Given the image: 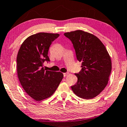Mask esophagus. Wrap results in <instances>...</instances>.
I'll return each mask as SVG.
<instances>
[{
	"instance_id": "obj_1",
	"label": "esophagus",
	"mask_w": 127,
	"mask_h": 127,
	"mask_svg": "<svg viewBox=\"0 0 127 127\" xmlns=\"http://www.w3.org/2000/svg\"><path fill=\"white\" fill-rule=\"evenodd\" d=\"M68 74V73H63V75H64V77H66L67 75Z\"/></svg>"
}]
</instances>
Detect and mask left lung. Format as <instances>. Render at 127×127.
I'll use <instances>...</instances> for the list:
<instances>
[{
    "mask_svg": "<svg viewBox=\"0 0 127 127\" xmlns=\"http://www.w3.org/2000/svg\"><path fill=\"white\" fill-rule=\"evenodd\" d=\"M64 34L71 41L77 59L82 62L81 71L75 73L78 80L71 86L72 91L80 98L92 99L108 83L112 68L110 56L102 42L92 34L78 30Z\"/></svg>",
    "mask_w": 127,
    "mask_h": 127,
    "instance_id": "1",
    "label": "left lung"
}]
</instances>
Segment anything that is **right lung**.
<instances>
[{"label": "right lung", "instance_id": "obj_1", "mask_svg": "<svg viewBox=\"0 0 127 127\" xmlns=\"http://www.w3.org/2000/svg\"><path fill=\"white\" fill-rule=\"evenodd\" d=\"M59 34L38 33L23 42L17 56V75L21 85L37 101L51 96L63 78L60 72L46 71L44 62H50L48 52Z\"/></svg>", "mask_w": 127, "mask_h": 127}]
</instances>
